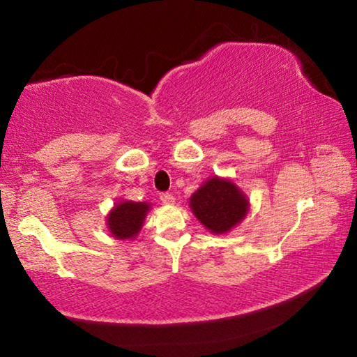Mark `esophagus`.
I'll return each instance as SVG.
<instances>
[{"instance_id": "34e87169", "label": "esophagus", "mask_w": 357, "mask_h": 357, "mask_svg": "<svg viewBox=\"0 0 357 357\" xmlns=\"http://www.w3.org/2000/svg\"><path fill=\"white\" fill-rule=\"evenodd\" d=\"M159 197H160V202L165 203V204H173V202H174V197L172 195L170 192H162Z\"/></svg>"}]
</instances>
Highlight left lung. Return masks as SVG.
Here are the masks:
<instances>
[{"instance_id":"left-lung-1","label":"left lung","mask_w":357,"mask_h":357,"mask_svg":"<svg viewBox=\"0 0 357 357\" xmlns=\"http://www.w3.org/2000/svg\"><path fill=\"white\" fill-rule=\"evenodd\" d=\"M249 202L231 181L209 179L190 198L197 219L213 233H227L244 219Z\"/></svg>"}]
</instances>
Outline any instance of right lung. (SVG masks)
I'll return each mask as SVG.
<instances>
[{
    "instance_id": "1",
    "label": "right lung",
    "mask_w": 357,
    "mask_h": 357,
    "mask_svg": "<svg viewBox=\"0 0 357 357\" xmlns=\"http://www.w3.org/2000/svg\"><path fill=\"white\" fill-rule=\"evenodd\" d=\"M149 209L148 203L126 202L118 204L108 215V228L114 238H134L143 225V219Z\"/></svg>"
}]
</instances>
